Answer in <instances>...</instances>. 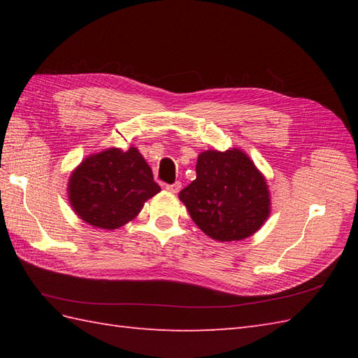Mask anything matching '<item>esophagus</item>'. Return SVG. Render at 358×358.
<instances>
[{"instance_id": "34e87169", "label": "esophagus", "mask_w": 358, "mask_h": 358, "mask_svg": "<svg viewBox=\"0 0 358 358\" xmlns=\"http://www.w3.org/2000/svg\"><path fill=\"white\" fill-rule=\"evenodd\" d=\"M180 189H181L180 181H175V183H172V185H166V191H169L171 194L180 192Z\"/></svg>"}]
</instances>
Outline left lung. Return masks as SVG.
Masks as SVG:
<instances>
[{
	"instance_id": "1",
	"label": "left lung",
	"mask_w": 358,
	"mask_h": 358,
	"mask_svg": "<svg viewBox=\"0 0 358 358\" xmlns=\"http://www.w3.org/2000/svg\"><path fill=\"white\" fill-rule=\"evenodd\" d=\"M195 169L196 178L178 196L204 234L234 241L260 229L269 215V191L245 152L206 150Z\"/></svg>"
}]
</instances>
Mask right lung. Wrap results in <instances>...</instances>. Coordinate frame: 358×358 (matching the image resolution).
<instances>
[{
    "label": "right lung",
    "instance_id": "1",
    "mask_svg": "<svg viewBox=\"0 0 358 358\" xmlns=\"http://www.w3.org/2000/svg\"><path fill=\"white\" fill-rule=\"evenodd\" d=\"M162 191L138 149H108L87 157L69 180V200L86 223L103 229L131 222Z\"/></svg>",
    "mask_w": 358,
    "mask_h": 358
}]
</instances>
